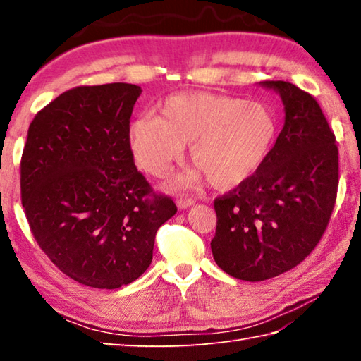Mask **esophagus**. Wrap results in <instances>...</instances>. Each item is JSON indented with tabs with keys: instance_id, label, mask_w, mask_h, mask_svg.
I'll return each instance as SVG.
<instances>
[{
	"instance_id": "34e87169",
	"label": "esophagus",
	"mask_w": 361,
	"mask_h": 361,
	"mask_svg": "<svg viewBox=\"0 0 361 361\" xmlns=\"http://www.w3.org/2000/svg\"><path fill=\"white\" fill-rule=\"evenodd\" d=\"M195 202L192 200V198H186V197H181L176 200V206H178L180 209H186L189 208V206H192Z\"/></svg>"
}]
</instances>
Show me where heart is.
<instances>
[{"instance_id": "obj_1", "label": "heart", "mask_w": 361, "mask_h": 361, "mask_svg": "<svg viewBox=\"0 0 361 361\" xmlns=\"http://www.w3.org/2000/svg\"><path fill=\"white\" fill-rule=\"evenodd\" d=\"M158 109L161 116L141 114L130 122L128 149L144 172L164 176L190 144L197 167L176 178L185 186L203 175L217 189L243 185L265 164L278 137V118L264 102L195 91L167 96Z\"/></svg>"}]
</instances>
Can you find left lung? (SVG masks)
Masks as SVG:
<instances>
[{"label": "left lung", "instance_id": "8db88e82", "mask_svg": "<svg viewBox=\"0 0 361 361\" xmlns=\"http://www.w3.org/2000/svg\"><path fill=\"white\" fill-rule=\"evenodd\" d=\"M260 85L281 96L286 121L260 171L216 198L211 240L221 270L250 282L286 273L310 255L338 189V147L315 97L283 80Z\"/></svg>", "mask_w": 361, "mask_h": 361}]
</instances>
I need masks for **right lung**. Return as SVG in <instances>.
Wrapping results in <instances>:
<instances>
[{"label": "right lung", "mask_w": 361, "mask_h": 361, "mask_svg": "<svg viewBox=\"0 0 361 361\" xmlns=\"http://www.w3.org/2000/svg\"><path fill=\"white\" fill-rule=\"evenodd\" d=\"M141 87L65 91L35 114L21 157V203L52 264L94 288H119L147 270L158 228L175 216L137 172L127 128Z\"/></svg>", "instance_id": "right-lung-1"}]
</instances>
